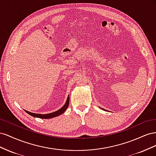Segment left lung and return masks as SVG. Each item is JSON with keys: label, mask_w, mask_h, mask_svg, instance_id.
Masks as SVG:
<instances>
[{"label": "left lung", "mask_w": 156, "mask_h": 156, "mask_svg": "<svg viewBox=\"0 0 156 156\" xmlns=\"http://www.w3.org/2000/svg\"><path fill=\"white\" fill-rule=\"evenodd\" d=\"M101 109H103V110H105V111H107V110H105V109H104V108H101Z\"/></svg>", "instance_id": "1"}]
</instances>
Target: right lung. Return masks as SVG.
<instances>
[{
  "label": "right lung",
  "instance_id": "add662e5",
  "mask_svg": "<svg viewBox=\"0 0 156 156\" xmlns=\"http://www.w3.org/2000/svg\"><path fill=\"white\" fill-rule=\"evenodd\" d=\"M69 96L68 95V98L66 100V101L65 104L64 105V106H62V108H60V109H58V111H56L55 112H51V113H48V114H37V113H34V112H31L28 111H26L24 109V111L28 113V114L30 115V116H33V117H36V118H39V119H52V118L54 117H56L60 115H62V113H64L66 110L67 109V108L68 107L69 105Z\"/></svg>",
  "mask_w": 156,
  "mask_h": 156
}]
</instances>
